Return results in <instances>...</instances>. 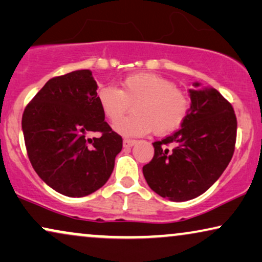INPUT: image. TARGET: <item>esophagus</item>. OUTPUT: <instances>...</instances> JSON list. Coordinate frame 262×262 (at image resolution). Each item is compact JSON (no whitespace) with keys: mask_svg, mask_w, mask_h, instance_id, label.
Returning <instances> with one entry per match:
<instances>
[{"mask_svg":"<svg viewBox=\"0 0 262 262\" xmlns=\"http://www.w3.org/2000/svg\"><path fill=\"white\" fill-rule=\"evenodd\" d=\"M135 144H137V141L132 140V139H124L123 140V147H125V148L132 147V146H134Z\"/></svg>","mask_w":262,"mask_h":262,"instance_id":"esophagus-1","label":"esophagus"}]
</instances>
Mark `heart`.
<instances>
[{
	"label": "heart",
	"mask_w": 262,
	"mask_h": 262,
	"mask_svg": "<svg viewBox=\"0 0 262 262\" xmlns=\"http://www.w3.org/2000/svg\"><path fill=\"white\" fill-rule=\"evenodd\" d=\"M97 100L107 120L117 122L134 105L135 114L115 124L118 133L140 137L153 130L163 135L175 130L188 116L190 102L171 80L155 73H135L122 80L120 89L105 85Z\"/></svg>",
	"instance_id": "heart-1"
}]
</instances>
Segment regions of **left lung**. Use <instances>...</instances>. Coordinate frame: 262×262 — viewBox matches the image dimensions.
<instances>
[{"mask_svg": "<svg viewBox=\"0 0 262 262\" xmlns=\"http://www.w3.org/2000/svg\"><path fill=\"white\" fill-rule=\"evenodd\" d=\"M189 96L190 109L181 128L153 142L155 156L142 167L149 188L171 201L205 193L224 172L235 151L237 120L231 104L213 87L199 82H194Z\"/></svg>", "mask_w": 262, "mask_h": 262, "instance_id": "left-lung-1", "label": "left lung"}]
</instances>
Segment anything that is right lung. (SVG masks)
I'll return each mask as SVG.
<instances>
[{
    "label": "right lung",
    "mask_w": 262,
    "mask_h": 262,
    "mask_svg": "<svg viewBox=\"0 0 262 262\" xmlns=\"http://www.w3.org/2000/svg\"><path fill=\"white\" fill-rule=\"evenodd\" d=\"M89 69L55 76L23 114L30 162L38 176L58 193L80 198L109 180L122 138L106 123ZM99 134L91 139L88 135Z\"/></svg>",
    "instance_id": "add662e5"
}]
</instances>
